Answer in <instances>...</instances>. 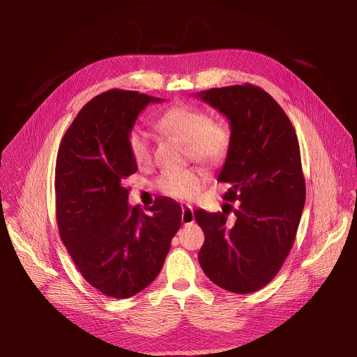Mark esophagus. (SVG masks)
<instances>
[{"mask_svg": "<svg viewBox=\"0 0 357 357\" xmlns=\"http://www.w3.org/2000/svg\"><path fill=\"white\" fill-rule=\"evenodd\" d=\"M181 220L183 224H191L195 221L194 211H192L191 205H182V218Z\"/></svg>", "mask_w": 357, "mask_h": 357, "instance_id": "obj_1", "label": "esophagus"}]
</instances>
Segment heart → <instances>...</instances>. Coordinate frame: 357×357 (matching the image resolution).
I'll return each instance as SVG.
<instances>
[{"label": "heart", "instance_id": "1", "mask_svg": "<svg viewBox=\"0 0 357 357\" xmlns=\"http://www.w3.org/2000/svg\"><path fill=\"white\" fill-rule=\"evenodd\" d=\"M156 128L171 135L186 145V153L208 165L220 163L231 146V129L227 123L211 121L209 116L194 106L175 105L166 109L156 121ZM128 145L133 160L144 166L151 160V144L148 133L133 128L128 135ZM206 175L202 169L188 168L181 171H165L156 179L159 192L175 199L194 198Z\"/></svg>", "mask_w": 357, "mask_h": 357}]
</instances>
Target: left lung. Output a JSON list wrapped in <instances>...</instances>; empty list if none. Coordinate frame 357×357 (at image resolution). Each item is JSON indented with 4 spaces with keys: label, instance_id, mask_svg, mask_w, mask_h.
<instances>
[{
    "label": "left lung",
    "instance_id": "left-lung-1",
    "mask_svg": "<svg viewBox=\"0 0 357 357\" xmlns=\"http://www.w3.org/2000/svg\"><path fill=\"white\" fill-rule=\"evenodd\" d=\"M229 121L231 146L218 181L229 185L222 212H194L205 234L199 264L221 289L248 294L266 287L287 258L305 202L296 130L258 86L197 93ZM234 213L227 220L229 212Z\"/></svg>",
    "mask_w": 357,
    "mask_h": 357
}]
</instances>
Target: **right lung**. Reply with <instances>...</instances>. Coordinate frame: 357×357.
Wrapping results in <instances>:
<instances>
[{"mask_svg": "<svg viewBox=\"0 0 357 357\" xmlns=\"http://www.w3.org/2000/svg\"><path fill=\"white\" fill-rule=\"evenodd\" d=\"M159 98L107 90L67 129L56 163L60 238L84 280L107 297L128 298L158 277L181 228V205L158 198L149 213L128 204L123 182L137 171L128 135Z\"/></svg>", "mask_w": 357, "mask_h": 357, "instance_id": "right-lung-1", "label": "right lung"}]
</instances>
